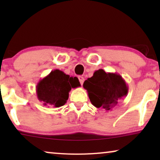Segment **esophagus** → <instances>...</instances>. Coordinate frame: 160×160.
I'll use <instances>...</instances> for the list:
<instances>
[{"instance_id":"34e87169","label":"esophagus","mask_w":160,"mask_h":160,"mask_svg":"<svg viewBox=\"0 0 160 160\" xmlns=\"http://www.w3.org/2000/svg\"><path fill=\"white\" fill-rule=\"evenodd\" d=\"M78 80H79V82H80V84H83V83H84V78L83 77V76H78Z\"/></svg>"}]
</instances>
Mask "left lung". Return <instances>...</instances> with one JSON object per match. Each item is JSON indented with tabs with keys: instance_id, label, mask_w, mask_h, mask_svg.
I'll list each match as a JSON object with an SVG mask.
<instances>
[{
	"instance_id": "1",
	"label": "left lung",
	"mask_w": 160,
	"mask_h": 160,
	"mask_svg": "<svg viewBox=\"0 0 160 160\" xmlns=\"http://www.w3.org/2000/svg\"><path fill=\"white\" fill-rule=\"evenodd\" d=\"M83 87L87 89L92 104L106 111L112 110L128 93V86L122 76L106 73L102 69L95 71L93 76L84 82Z\"/></svg>"
}]
</instances>
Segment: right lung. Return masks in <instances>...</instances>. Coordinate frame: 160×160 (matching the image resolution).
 <instances>
[{
  "label": "right lung",
  "instance_id": "1",
  "mask_svg": "<svg viewBox=\"0 0 160 160\" xmlns=\"http://www.w3.org/2000/svg\"><path fill=\"white\" fill-rule=\"evenodd\" d=\"M78 87L81 84L78 78L70 77L56 69L39 81L36 86L37 98L44 106L59 108L67 102L71 88Z\"/></svg>",
  "mask_w": 160,
  "mask_h": 160
}]
</instances>
